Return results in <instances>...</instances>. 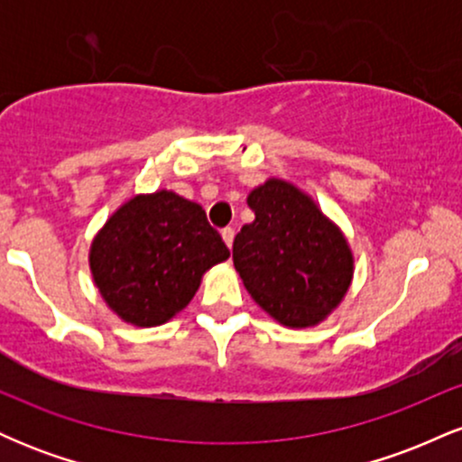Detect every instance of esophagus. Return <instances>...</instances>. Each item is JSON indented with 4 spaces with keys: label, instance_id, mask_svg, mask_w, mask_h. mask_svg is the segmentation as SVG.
Segmentation results:
<instances>
[{
    "label": "esophagus",
    "instance_id": "1",
    "mask_svg": "<svg viewBox=\"0 0 462 462\" xmlns=\"http://www.w3.org/2000/svg\"><path fill=\"white\" fill-rule=\"evenodd\" d=\"M221 236H224L226 245L232 247V243H235V230H232V227H224V230H221Z\"/></svg>",
    "mask_w": 462,
    "mask_h": 462
}]
</instances>
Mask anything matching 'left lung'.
Here are the masks:
<instances>
[{
	"instance_id": "obj_1",
	"label": "left lung",
	"mask_w": 462,
	"mask_h": 462,
	"mask_svg": "<svg viewBox=\"0 0 462 462\" xmlns=\"http://www.w3.org/2000/svg\"><path fill=\"white\" fill-rule=\"evenodd\" d=\"M256 219L235 236L232 261L256 304L289 328L317 326L354 275L346 236L309 195L267 180L247 198Z\"/></svg>"
}]
</instances>
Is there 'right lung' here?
Returning <instances> with one entry per match:
<instances>
[{"mask_svg":"<svg viewBox=\"0 0 462 462\" xmlns=\"http://www.w3.org/2000/svg\"><path fill=\"white\" fill-rule=\"evenodd\" d=\"M227 256L199 204L156 190L125 201L106 221L91 245V272L121 319L152 328L182 310L201 275Z\"/></svg>","mask_w":462,"mask_h":462,"instance_id":"obj_1","label":"right lung"}]
</instances>
